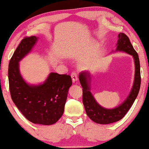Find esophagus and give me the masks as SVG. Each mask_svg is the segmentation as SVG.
I'll return each instance as SVG.
<instances>
[{
  "label": "esophagus",
  "instance_id": "1",
  "mask_svg": "<svg viewBox=\"0 0 149 149\" xmlns=\"http://www.w3.org/2000/svg\"><path fill=\"white\" fill-rule=\"evenodd\" d=\"M71 78H72V82L73 83H75V82L78 81V75H77V72H72V74H71Z\"/></svg>",
  "mask_w": 149,
  "mask_h": 149
}]
</instances>
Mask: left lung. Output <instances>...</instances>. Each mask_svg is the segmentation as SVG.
Here are the masks:
<instances>
[{"label":"left lung","instance_id":"1","mask_svg":"<svg viewBox=\"0 0 149 149\" xmlns=\"http://www.w3.org/2000/svg\"><path fill=\"white\" fill-rule=\"evenodd\" d=\"M118 38L116 49L115 51H112V52H122L131 55L133 57L135 66L134 79L132 87L128 97L121 104L111 109L101 106L91 92V77L90 72L89 71H83L79 74V81L83 87V103L86 113L92 121L97 124H108L122 119L132 107L141 87V78L139 55L134 49L128 36L124 33H120L118 34Z\"/></svg>","mask_w":149,"mask_h":149}]
</instances>
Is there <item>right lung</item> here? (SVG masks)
Masks as SVG:
<instances>
[{"mask_svg": "<svg viewBox=\"0 0 149 149\" xmlns=\"http://www.w3.org/2000/svg\"><path fill=\"white\" fill-rule=\"evenodd\" d=\"M31 36L22 40L8 64V83L12 100L23 116L33 124H55L64 113L71 77L49 73L44 83L32 85L23 78L19 62L31 52L38 41Z\"/></svg>", "mask_w": 149, "mask_h": 149, "instance_id": "add662e5", "label": "right lung"}]
</instances>
